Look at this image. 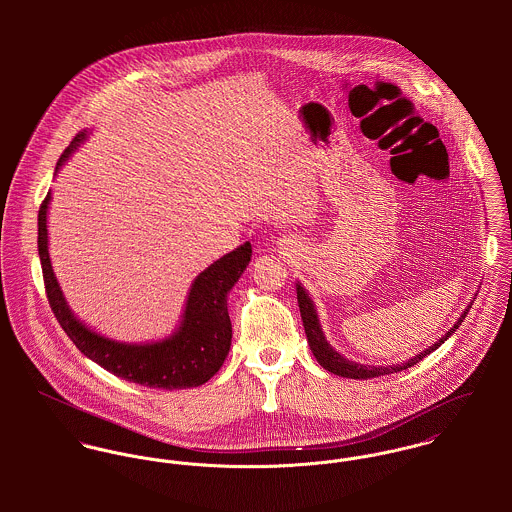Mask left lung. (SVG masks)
<instances>
[{"instance_id":"left-lung-1","label":"left lung","mask_w":512,"mask_h":512,"mask_svg":"<svg viewBox=\"0 0 512 512\" xmlns=\"http://www.w3.org/2000/svg\"><path fill=\"white\" fill-rule=\"evenodd\" d=\"M295 292H297V303H299V311H301V321H303V329H305V335H307V343H309V349H311L313 357L317 359V363L323 366L325 370L337 374V376L355 378V380H368V378H376V376H382V374L400 372V370H406V368L420 363L424 357H428L430 353H434L443 341H447V339L455 333V329L463 323L467 311L471 309V303H469L467 309L461 313V317L455 321V325H453L439 341H436L432 347H428L426 351H422L420 355L408 359L406 363H402V365L386 366L361 365V363H355V361L345 359L341 353H337V351L327 343L325 333H323L321 323H319V317H317L315 303H313V299L309 297V293L305 292V288H303L299 282L295 284ZM473 299H475V297H473Z\"/></svg>"}]
</instances>
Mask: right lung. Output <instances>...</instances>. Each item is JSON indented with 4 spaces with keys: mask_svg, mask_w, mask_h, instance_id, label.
<instances>
[{
    "mask_svg": "<svg viewBox=\"0 0 512 512\" xmlns=\"http://www.w3.org/2000/svg\"><path fill=\"white\" fill-rule=\"evenodd\" d=\"M86 138L88 130L76 134L71 146L61 155L55 175L69 161L74 149ZM49 203L51 191L47 193L37 219V244L43 280L49 305L76 349L114 376L147 388L179 390L201 386L211 380L219 372L230 351L232 325L226 299L252 258L250 242H244L232 252L224 254L195 278L187 293L179 327L169 337L151 343H124L96 333L94 329L84 325L69 307L49 256Z\"/></svg>",
    "mask_w": 512,
    "mask_h": 512,
    "instance_id": "1",
    "label": "right lung"
}]
</instances>
